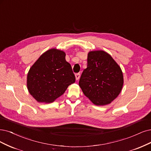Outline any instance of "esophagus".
I'll use <instances>...</instances> for the list:
<instances>
[{
  "instance_id": "obj_1",
  "label": "esophagus",
  "mask_w": 151,
  "mask_h": 151,
  "mask_svg": "<svg viewBox=\"0 0 151 151\" xmlns=\"http://www.w3.org/2000/svg\"><path fill=\"white\" fill-rule=\"evenodd\" d=\"M75 77H76V80H78L80 78V73H78L75 74Z\"/></svg>"
}]
</instances>
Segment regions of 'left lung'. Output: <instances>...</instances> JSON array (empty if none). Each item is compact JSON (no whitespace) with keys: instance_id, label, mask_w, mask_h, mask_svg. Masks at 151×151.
<instances>
[{"instance_id":"obj_1","label":"left lung","mask_w":151,"mask_h":151,"mask_svg":"<svg viewBox=\"0 0 151 151\" xmlns=\"http://www.w3.org/2000/svg\"><path fill=\"white\" fill-rule=\"evenodd\" d=\"M79 85L94 104H108L120 93L123 75L110 55L102 50L93 51L88 55L87 68L82 73Z\"/></svg>"}]
</instances>
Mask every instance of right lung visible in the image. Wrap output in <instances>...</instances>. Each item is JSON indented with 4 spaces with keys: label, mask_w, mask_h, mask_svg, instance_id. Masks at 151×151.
<instances>
[{
    "label": "right lung",
    "mask_w": 151,
    "mask_h": 151,
    "mask_svg": "<svg viewBox=\"0 0 151 151\" xmlns=\"http://www.w3.org/2000/svg\"><path fill=\"white\" fill-rule=\"evenodd\" d=\"M75 80L71 65L65 60V53L53 48L43 53L30 68L27 88L38 102L52 103Z\"/></svg>",
    "instance_id": "1"
}]
</instances>
